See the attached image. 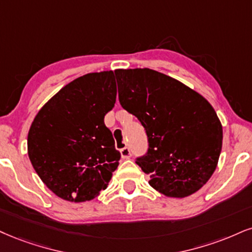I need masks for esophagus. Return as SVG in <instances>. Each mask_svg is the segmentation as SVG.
<instances>
[{"instance_id":"34e87169","label":"esophagus","mask_w":252,"mask_h":252,"mask_svg":"<svg viewBox=\"0 0 252 252\" xmlns=\"http://www.w3.org/2000/svg\"><path fill=\"white\" fill-rule=\"evenodd\" d=\"M120 154L123 159H129L131 158V151L128 147H124L120 150Z\"/></svg>"}]
</instances>
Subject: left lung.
Here are the masks:
<instances>
[{
	"label": "left lung",
	"instance_id": "obj_1",
	"mask_svg": "<svg viewBox=\"0 0 252 252\" xmlns=\"http://www.w3.org/2000/svg\"><path fill=\"white\" fill-rule=\"evenodd\" d=\"M120 105L138 118L148 138L136 163L148 183L168 197L196 192L212 178L222 150L223 129L215 110L179 80L147 69H119Z\"/></svg>",
	"mask_w": 252,
	"mask_h": 252
}]
</instances>
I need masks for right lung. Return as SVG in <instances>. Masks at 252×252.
Here are the masks:
<instances>
[{"label":"right lung","mask_w":252,"mask_h":252,"mask_svg":"<svg viewBox=\"0 0 252 252\" xmlns=\"http://www.w3.org/2000/svg\"><path fill=\"white\" fill-rule=\"evenodd\" d=\"M113 71L84 74L38 111L28 154L43 183L70 202L91 201L107 188L120 153L104 118L116 104Z\"/></svg>","instance_id":"obj_1"}]
</instances>
